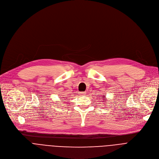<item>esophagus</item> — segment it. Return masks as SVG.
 <instances>
[{"label": "esophagus", "mask_w": 159, "mask_h": 159, "mask_svg": "<svg viewBox=\"0 0 159 159\" xmlns=\"http://www.w3.org/2000/svg\"><path fill=\"white\" fill-rule=\"evenodd\" d=\"M80 93L82 95H85L86 93H85V92H81V93Z\"/></svg>", "instance_id": "34e87169"}]
</instances>
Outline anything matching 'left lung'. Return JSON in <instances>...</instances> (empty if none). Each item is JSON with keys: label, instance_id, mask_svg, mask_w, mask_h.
Listing matches in <instances>:
<instances>
[{"label": "left lung", "instance_id": "obj_1", "mask_svg": "<svg viewBox=\"0 0 159 159\" xmlns=\"http://www.w3.org/2000/svg\"><path fill=\"white\" fill-rule=\"evenodd\" d=\"M104 100H105V99H104ZM105 101H106V100H105ZM104 102H105V101H104Z\"/></svg>", "mask_w": 159, "mask_h": 159}]
</instances>
